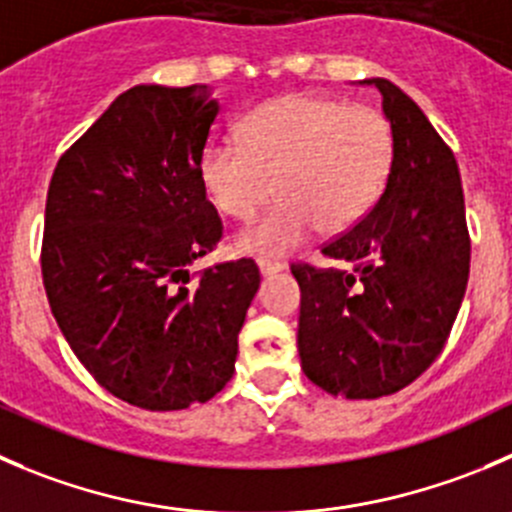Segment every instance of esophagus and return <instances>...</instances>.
Wrapping results in <instances>:
<instances>
[{
    "label": "esophagus",
    "mask_w": 512,
    "mask_h": 512,
    "mask_svg": "<svg viewBox=\"0 0 512 512\" xmlns=\"http://www.w3.org/2000/svg\"><path fill=\"white\" fill-rule=\"evenodd\" d=\"M257 267H260L262 277H272V275H277V272L285 270V265H282V262H270V260H260L257 262Z\"/></svg>",
    "instance_id": "34e87169"
}]
</instances>
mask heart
<instances>
[{
	"mask_svg": "<svg viewBox=\"0 0 512 512\" xmlns=\"http://www.w3.org/2000/svg\"><path fill=\"white\" fill-rule=\"evenodd\" d=\"M393 132L375 107L325 94L292 92L260 104L242 122V142L210 140L200 182L217 212L232 220L267 215L237 235L245 255L285 257L317 230L355 227L385 190Z\"/></svg>",
	"mask_w": 512,
	"mask_h": 512,
	"instance_id": "b5f03b06",
	"label": "heart"
}]
</instances>
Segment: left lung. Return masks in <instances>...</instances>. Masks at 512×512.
Here are the masks:
<instances>
[{"label": "left lung", "instance_id": "8db88e82", "mask_svg": "<svg viewBox=\"0 0 512 512\" xmlns=\"http://www.w3.org/2000/svg\"><path fill=\"white\" fill-rule=\"evenodd\" d=\"M393 132L380 200L322 255L355 270L292 267L300 285L297 352L330 395L375 400L423 375L450 335L470 272L460 172L423 109L372 77Z\"/></svg>", "mask_w": 512, "mask_h": 512}]
</instances>
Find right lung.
I'll list each match as a JSON object with an SVG mask.
<instances>
[{
  "instance_id": "obj_1",
  "label": "right lung",
  "mask_w": 512,
  "mask_h": 512,
  "mask_svg": "<svg viewBox=\"0 0 512 512\" xmlns=\"http://www.w3.org/2000/svg\"><path fill=\"white\" fill-rule=\"evenodd\" d=\"M217 114L207 84H137L49 182L42 277L54 320L89 375L142 410H185L225 388L260 287L252 260L190 280L222 237L197 170Z\"/></svg>"
}]
</instances>
